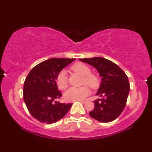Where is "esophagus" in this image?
I'll list each match as a JSON object with an SVG mask.
<instances>
[{"instance_id": "esophagus-1", "label": "esophagus", "mask_w": 152, "mask_h": 152, "mask_svg": "<svg viewBox=\"0 0 152 152\" xmlns=\"http://www.w3.org/2000/svg\"><path fill=\"white\" fill-rule=\"evenodd\" d=\"M79 101H80V102L82 103V104H85V103H86V101H84V100H79Z\"/></svg>"}]
</instances>
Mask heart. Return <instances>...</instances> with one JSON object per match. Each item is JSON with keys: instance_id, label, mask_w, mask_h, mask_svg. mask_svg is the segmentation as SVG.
<instances>
[{"instance_id": "heart-1", "label": "heart", "mask_w": 152, "mask_h": 152, "mask_svg": "<svg viewBox=\"0 0 152 152\" xmlns=\"http://www.w3.org/2000/svg\"><path fill=\"white\" fill-rule=\"evenodd\" d=\"M72 71L83 76V84H86L92 88H96L99 85L98 79L95 75L91 73V68L82 62H77L70 67ZM56 84L60 90H65L68 87V77L66 71L61 70L56 77ZM89 88L84 86L80 88L71 87L64 93L66 101L72 102L82 100L89 94Z\"/></svg>"}]
</instances>
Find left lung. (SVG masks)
I'll return each mask as SVG.
<instances>
[{
    "label": "left lung",
    "instance_id": "8db88e82",
    "mask_svg": "<svg viewBox=\"0 0 152 152\" xmlns=\"http://www.w3.org/2000/svg\"><path fill=\"white\" fill-rule=\"evenodd\" d=\"M80 59L96 68L101 77L102 82L96 95L102 99L94 101L95 107L89 115L102 122L115 120L126 106L130 89L128 77L117 64L105 58Z\"/></svg>",
    "mask_w": 152,
    "mask_h": 152
}]
</instances>
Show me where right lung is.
<instances>
[{"mask_svg": "<svg viewBox=\"0 0 152 152\" xmlns=\"http://www.w3.org/2000/svg\"><path fill=\"white\" fill-rule=\"evenodd\" d=\"M75 59L52 58L34 66L25 80L23 99L33 118L42 123L52 124L66 115L72 104L53 101L62 94L56 84L61 70Z\"/></svg>", "mask_w": 152, "mask_h": 152, "instance_id": "1", "label": "right lung"}]
</instances>
